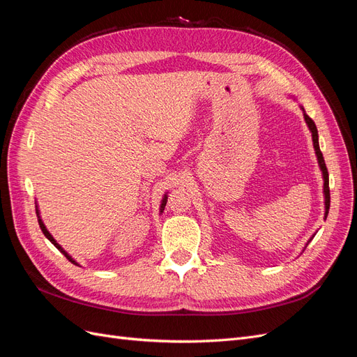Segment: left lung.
<instances>
[{
  "mask_svg": "<svg viewBox=\"0 0 357 357\" xmlns=\"http://www.w3.org/2000/svg\"><path fill=\"white\" fill-rule=\"evenodd\" d=\"M295 98V96H294ZM301 110H302V114H304V121L310 129L311 132V138H312V147H314V152H316V158H317V164H319V168L321 171V178H323V197H325V220L328 218V213H329V207H331V193H329V174H328V168H326V164H325V159H323V155L320 152V147H319V132H317V126L316 123L311 121V117L305 113L304 107L299 105ZM316 234H312L311 238L307 241L305 247L308 245V243L314 238ZM304 247V250H305ZM302 250V252H304Z\"/></svg>",
  "mask_w": 357,
  "mask_h": 357,
  "instance_id": "1",
  "label": "left lung"
}]
</instances>
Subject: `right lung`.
<instances>
[{
	"instance_id": "obj_1",
	"label": "right lung",
	"mask_w": 357,
	"mask_h": 357,
	"mask_svg": "<svg viewBox=\"0 0 357 357\" xmlns=\"http://www.w3.org/2000/svg\"><path fill=\"white\" fill-rule=\"evenodd\" d=\"M167 199H168V192H165V195L164 197H162V201H160V205H159V214H162V213H164V208H165V205H167ZM36 208H37V218H38V225H40V228H41V231H43V234H45V236H46V238L53 244V245H55L56 248H58V250L63 255V256H66L67 259H68V261L71 262V264H74V265H77V266H80V264L77 262V261H74V259H73V256L68 253V252H66V250H63V247L55 240V238H53V235L47 231V228H46V225H45V222H43V219H41V215H40V210H38V205H36Z\"/></svg>"
}]
</instances>
